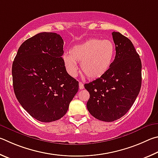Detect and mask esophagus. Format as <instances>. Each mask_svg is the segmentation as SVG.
Here are the masks:
<instances>
[{"label": "esophagus", "instance_id": "34e87169", "mask_svg": "<svg viewBox=\"0 0 158 158\" xmlns=\"http://www.w3.org/2000/svg\"><path fill=\"white\" fill-rule=\"evenodd\" d=\"M79 89H84V84L81 82H79Z\"/></svg>", "mask_w": 158, "mask_h": 158}]
</instances>
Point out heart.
Segmentation results:
<instances>
[{
    "instance_id": "1",
    "label": "heart",
    "mask_w": 158,
    "mask_h": 158,
    "mask_svg": "<svg viewBox=\"0 0 158 158\" xmlns=\"http://www.w3.org/2000/svg\"><path fill=\"white\" fill-rule=\"evenodd\" d=\"M69 54L63 56L67 73L75 77L77 73V62H81L82 71L91 79L103 76L114 61L116 48L111 40L90 39L72 47Z\"/></svg>"
}]
</instances>
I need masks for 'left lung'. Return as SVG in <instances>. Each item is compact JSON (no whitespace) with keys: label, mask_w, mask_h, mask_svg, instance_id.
Segmentation results:
<instances>
[{"label":"left lung","mask_w":158,"mask_h":158,"mask_svg":"<svg viewBox=\"0 0 158 158\" xmlns=\"http://www.w3.org/2000/svg\"><path fill=\"white\" fill-rule=\"evenodd\" d=\"M116 55L108 71L85 84L90 94L88 111L98 120L111 122L126 114L142 85V62L131 41L118 32L112 33Z\"/></svg>","instance_id":"obj_1"}]
</instances>
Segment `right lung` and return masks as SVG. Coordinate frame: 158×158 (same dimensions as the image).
<instances>
[{
  "instance_id": "add662e5",
  "label": "right lung",
  "mask_w": 158,
  "mask_h": 158,
  "mask_svg": "<svg viewBox=\"0 0 158 158\" xmlns=\"http://www.w3.org/2000/svg\"><path fill=\"white\" fill-rule=\"evenodd\" d=\"M64 41L54 32H41L24 41L12 64L16 98L41 122L60 119L78 91V82L66 72Z\"/></svg>"
}]
</instances>
